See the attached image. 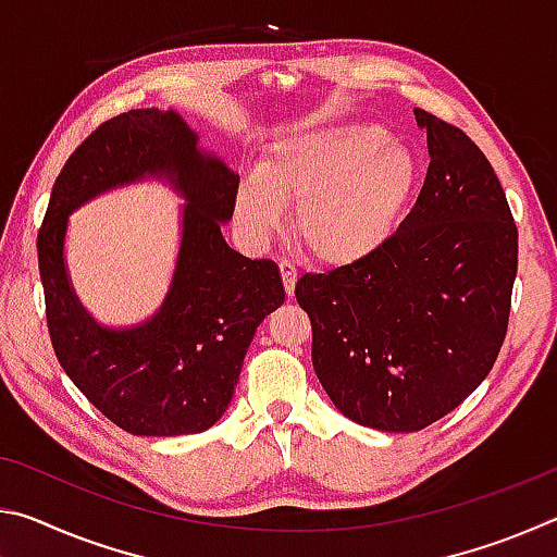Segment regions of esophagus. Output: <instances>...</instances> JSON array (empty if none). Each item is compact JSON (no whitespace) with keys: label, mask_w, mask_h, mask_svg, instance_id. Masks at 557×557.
Masks as SVG:
<instances>
[{"label":"esophagus","mask_w":557,"mask_h":557,"mask_svg":"<svg viewBox=\"0 0 557 557\" xmlns=\"http://www.w3.org/2000/svg\"><path fill=\"white\" fill-rule=\"evenodd\" d=\"M280 275H282V285H285L287 297H292V295H295V285H297L295 265H292V262H287V260H282L280 262Z\"/></svg>","instance_id":"1"}]
</instances>
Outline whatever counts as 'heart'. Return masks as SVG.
Instances as JSON below:
<instances>
[{
	"instance_id": "heart-1",
	"label": "heart",
	"mask_w": 557,
	"mask_h": 557,
	"mask_svg": "<svg viewBox=\"0 0 557 557\" xmlns=\"http://www.w3.org/2000/svg\"><path fill=\"white\" fill-rule=\"evenodd\" d=\"M414 159L388 132L366 122L307 129L272 143L258 178L235 191V221L265 240L295 203V235L309 258L351 265L388 240L410 199Z\"/></svg>"
}]
</instances>
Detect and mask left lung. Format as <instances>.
<instances>
[{
	"label": "left lung",
	"instance_id": "8db88e82",
	"mask_svg": "<svg viewBox=\"0 0 557 557\" xmlns=\"http://www.w3.org/2000/svg\"><path fill=\"white\" fill-rule=\"evenodd\" d=\"M430 166L373 256L301 275L319 383L348 420L418 432L469 398L506 338L518 228L498 176L459 127L414 108Z\"/></svg>",
	"mask_w": 557,
	"mask_h": 557
}]
</instances>
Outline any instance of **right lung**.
<instances>
[{"instance_id":"obj_1","label":"right lung","mask_w":557,"mask_h":557,"mask_svg":"<svg viewBox=\"0 0 557 557\" xmlns=\"http://www.w3.org/2000/svg\"><path fill=\"white\" fill-rule=\"evenodd\" d=\"M147 175L164 177L187 201L173 285L147 323L100 327L64 270L67 215ZM235 191L238 174L203 152L178 112L157 108L102 122L51 188L36 248L53 351L75 388L132 435H196L215 425L228 410L256 329L285 301L275 262L243 258L223 238Z\"/></svg>"}]
</instances>
